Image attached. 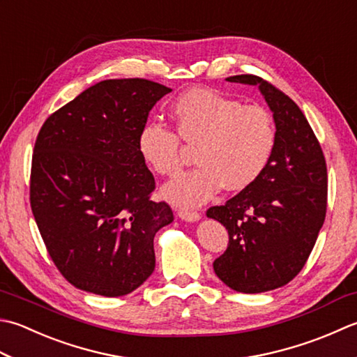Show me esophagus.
<instances>
[{"label":"esophagus","instance_id":"obj_1","mask_svg":"<svg viewBox=\"0 0 357 357\" xmlns=\"http://www.w3.org/2000/svg\"><path fill=\"white\" fill-rule=\"evenodd\" d=\"M178 216L181 220H185V221H198L201 218V215L197 211H185V208L179 211Z\"/></svg>","mask_w":357,"mask_h":357}]
</instances>
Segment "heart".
Wrapping results in <instances>:
<instances>
[{
  "mask_svg": "<svg viewBox=\"0 0 357 357\" xmlns=\"http://www.w3.org/2000/svg\"><path fill=\"white\" fill-rule=\"evenodd\" d=\"M170 116L176 132L160 122L145 123L137 135V151L153 172L172 178L183 165L181 141L198 145L195 159L199 165L164 188L174 204L199 206L225 185L229 192H243L266 172L277 144L268 108L193 88L174 99Z\"/></svg>",
  "mask_w": 357,
  "mask_h": 357,
  "instance_id": "1",
  "label": "heart"
}]
</instances>
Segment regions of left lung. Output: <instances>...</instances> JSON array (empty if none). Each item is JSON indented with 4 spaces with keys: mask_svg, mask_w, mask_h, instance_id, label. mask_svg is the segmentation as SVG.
<instances>
[{
    "mask_svg": "<svg viewBox=\"0 0 357 357\" xmlns=\"http://www.w3.org/2000/svg\"><path fill=\"white\" fill-rule=\"evenodd\" d=\"M227 80L258 85L277 128L261 178L207 211L229 234L227 249L213 261L215 274L234 291L255 294L288 284L308 261L326 215V162L302 109L283 91L252 74Z\"/></svg>",
    "mask_w": 357,
    "mask_h": 357,
    "instance_id": "8db88e82",
    "label": "left lung"
}]
</instances>
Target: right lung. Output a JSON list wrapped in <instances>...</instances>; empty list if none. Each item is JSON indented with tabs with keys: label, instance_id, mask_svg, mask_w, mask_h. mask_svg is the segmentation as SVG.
<instances>
[{
	"label": "right lung",
	"instance_id": "right-lung-1",
	"mask_svg": "<svg viewBox=\"0 0 357 357\" xmlns=\"http://www.w3.org/2000/svg\"><path fill=\"white\" fill-rule=\"evenodd\" d=\"M145 79L96 83L49 116L33 146L29 199L49 257L75 288L105 297L155 271L153 238L173 221L156 202L137 135L170 93Z\"/></svg>",
	"mask_w": 357,
	"mask_h": 357
}]
</instances>
